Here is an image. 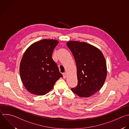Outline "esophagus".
<instances>
[{
	"label": "esophagus",
	"mask_w": 129,
	"mask_h": 129,
	"mask_svg": "<svg viewBox=\"0 0 129 129\" xmlns=\"http://www.w3.org/2000/svg\"><path fill=\"white\" fill-rule=\"evenodd\" d=\"M67 74L66 73H63V78H64V79H66V78H67Z\"/></svg>",
	"instance_id": "esophagus-1"
}]
</instances>
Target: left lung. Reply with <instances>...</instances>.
<instances>
[{
	"instance_id": "8db88e82",
	"label": "left lung",
	"mask_w": 129,
	"mask_h": 129,
	"mask_svg": "<svg viewBox=\"0 0 129 129\" xmlns=\"http://www.w3.org/2000/svg\"><path fill=\"white\" fill-rule=\"evenodd\" d=\"M67 44L77 69L78 85L71 90L80 97H89L98 91L105 82L107 68L104 56L98 48L84 42L70 41Z\"/></svg>"
}]
</instances>
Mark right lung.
<instances>
[{
	"mask_svg": "<svg viewBox=\"0 0 129 129\" xmlns=\"http://www.w3.org/2000/svg\"><path fill=\"white\" fill-rule=\"evenodd\" d=\"M58 41L43 39L31 44L24 52L20 65L21 80L31 93L44 95L62 77L52 54Z\"/></svg>",
	"mask_w": 129,
	"mask_h": 129,
	"instance_id": "obj_1",
	"label": "right lung"
}]
</instances>
